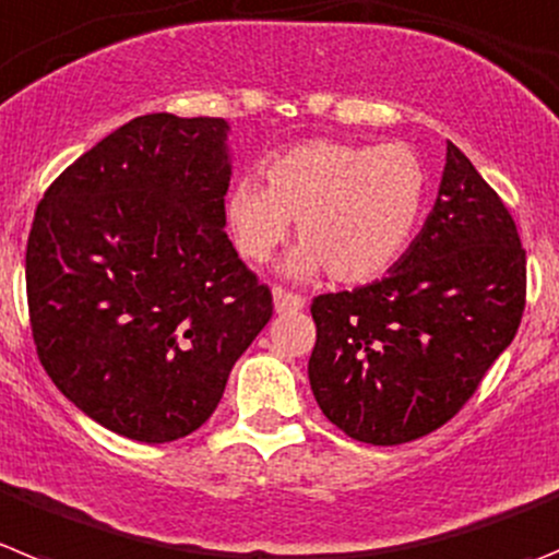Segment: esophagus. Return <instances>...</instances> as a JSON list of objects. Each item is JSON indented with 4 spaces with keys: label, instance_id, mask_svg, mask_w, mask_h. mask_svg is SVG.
Wrapping results in <instances>:
<instances>
[{
    "label": "esophagus",
    "instance_id": "obj_1",
    "mask_svg": "<svg viewBox=\"0 0 559 559\" xmlns=\"http://www.w3.org/2000/svg\"><path fill=\"white\" fill-rule=\"evenodd\" d=\"M271 296H274L276 313H294V310H301V307H305V299H301L299 294H290V290L285 288H274Z\"/></svg>",
    "mask_w": 559,
    "mask_h": 559
}]
</instances>
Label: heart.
I'll return each instance as SVG.
<instances>
[{
	"label": "heart",
	"mask_w": 559,
	"mask_h": 559,
	"mask_svg": "<svg viewBox=\"0 0 559 559\" xmlns=\"http://www.w3.org/2000/svg\"><path fill=\"white\" fill-rule=\"evenodd\" d=\"M265 182L240 177L227 191L224 216L238 252L265 263L296 218L301 243L285 260V274L326 269L343 285L371 283L393 269L427 202L424 163L402 143H299L265 166Z\"/></svg>",
	"instance_id": "b5f03b06"
}]
</instances>
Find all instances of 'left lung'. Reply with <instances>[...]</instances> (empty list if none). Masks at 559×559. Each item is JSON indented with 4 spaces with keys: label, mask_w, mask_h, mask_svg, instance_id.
Wrapping results in <instances>:
<instances>
[{
    "label": "left lung",
    "mask_w": 559,
    "mask_h": 559,
    "mask_svg": "<svg viewBox=\"0 0 559 559\" xmlns=\"http://www.w3.org/2000/svg\"><path fill=\"white\" fill-rule=\"evenodd\" d=\"M526 252L510 210L447 143L438 199L382 280L316 296L307 377L349 438L399 447L443 427L519 332Z\"/></svg>",
    "instance_id": "obj_1"
}]
</instances>
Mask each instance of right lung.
I'll return each instance as SVG.
<instances>
[{
  "label": "right lung",
  "mask_w": 559,
  "mask_h": 559,
  "mask_svg": "<svg viewBox=\"0 0 559 559\" xmlns=\"http://www.w3.org/2000/svg\"><path fill=\"white\" fill-rule=\"evenodd\" d=\"M229 124L138 116L35 210L27 301L40 366L88 418L141 443L202 427L271 290L227 238Z\"/></svg>",
  "instance_id": "add662e5"
}]
</instances>
